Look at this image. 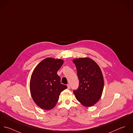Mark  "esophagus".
Masks as SVG:
<instances>
[{
	"mask_svg": "<svg viewBox=\"0 0 133 133\" xmlns=\"http://www.w3.org/2000/svg\"><path fill=\"white\" fill-rule=\"evenodd\" d=\"M67 88H68V89H70V85L69 84H67Z\"/></svg>",
	"mask_w": 133,
	"mask_h": 133,
	"instance_id": "34e87169",
	"label": "esophagus"
}]
</instances>
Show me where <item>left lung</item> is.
<instances>
[{"label":"left lung","instance_id":"obj_1","mask_svg":"<svg viewBox=\"0 0 133 133\" xmlns=\"http://www.w3.org/2000/svg\"><path fill=\"white\" fill-rule=\"evenodd\" d=\"M77 67L79 86L74 92L77 100L85 107L94 105L102 96L104 79L99 65L89 57L72 60Z\"/></svg>","mask_w":133,"mask_h":133}]
</instances>
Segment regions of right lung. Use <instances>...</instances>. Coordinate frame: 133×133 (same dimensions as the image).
<instances>
[{
    "instance_id": "1",
    "label": "right lung",
    "mask_w": 133,
    "mask_h": 133,
    "mask_svg": "<svg viewBox=\"0 0 133 133\" xmlns=\"http://www.w3.org/2000/svg\"><path fill=\"white\" fill-rule=\"evenodd\" d=\"M64 63L62 59L47 57L34 68L30 81V90L35 103L50 110L56 105L61 92L67 88L61 83L57 72Z\"/></svg>"
}]
</instances>
